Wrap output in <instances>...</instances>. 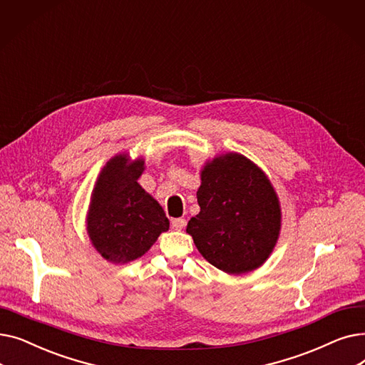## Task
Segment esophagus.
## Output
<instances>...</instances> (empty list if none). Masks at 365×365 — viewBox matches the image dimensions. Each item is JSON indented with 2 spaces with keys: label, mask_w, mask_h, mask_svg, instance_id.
Returning a JSON list of instances; mask_svg holds the SVG:
<instances>
[{
  "label": "esophagus",
  "mask_w": 365,
  "mask_h": 365,
  "mask_svg": "<svg viewBox=\"0 0 365 365\" xmlns=\"http://www.w3.org/2000/svg\"><path fill=\"white\" fill-rule=\"evenodd\" d=\"M185 225H186L185 219H180V217L171 220V229H173V231H182V229L185 227Z\"/></svg>",
  "instance_id": "esophagus-1"
}]
</instances>
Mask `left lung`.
I'll list each match as a JSON object with an SVG mask.
<instances>
[{"label":"left lung","instance_id":"1","mask_svg":"<svg viewBox=\"0 0 365 365\" xmlns=\"http://www.w3.org/2000/svg\"><path fill=\"white\" fill-rule=\"evenodd\" d=\"M200 213L186 232L217 269L242 275L271 256L281 231V205L264 171L238 152L208 160L197 192Z\"/></svg>","mask_w":365,"mask_h":365}]
</instances>
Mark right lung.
<instances>
[{
    "mask_svg": "<svg viewBox=\"0 0 365 365\" xmlns=\"http://www.w3.org/2000/svg\"><path fill=\"white\" fill-rule=\"evenodd\" d=\"M145 160L128 153L112 157L94 183L87 212L88 238L110 263H128L142 257L168 231L170 222L158 201L138 183Z\"/></svg>",
    "mask_w": 365,
    "mask_h": 365,
    "instance_id": "obj_1",
    "label": "right lung"
}]
</instances>
